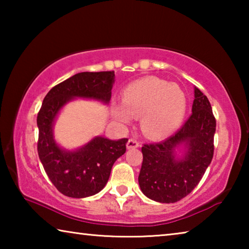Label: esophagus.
<instances>
[{
  "mask_svg": "<svg viewBox=\"0 0 249 249\" xmlns=\"http://www.w3.org/2000/svg\"><path fill=\"white\" fill-rule=\"evenodd\" d=\"M140 146V142L134 140V138H129L128 142H127V148H137V147Z\"/></svg>",
  "mask_w": 249,
  "mask_h": 249,
  "instance_id": "esophagus-1",
  "label": "esophagus"
}]
</instances>
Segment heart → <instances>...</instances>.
<instances>
[{
	"label": "heart",
	"mask_w": 249,
	"mask_h": 249,
	"mask_svg": "<svg viewBox=\"0 0 249 249\" xmlns=\"http://www.w3.org/2000/svg\"><path fill=\"white\" fill-rule=\"evenodd\" d=\"M123 107H114L113 113L121 123L141 116V128L149 138L169 136L181 124L187 111V96L177 84L157 77L137 80L122 94Z\"/></svg>",
	"instance_id": "1"
}]
</instances>
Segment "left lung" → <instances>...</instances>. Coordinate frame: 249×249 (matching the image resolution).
<instances>
[{"label":"left lung","mask_w":249,"mask_h":249,"mask_svg":"<svg viewBox=\"0 0 249 249\" xmlns=\"http://www.w3.org/2000/svg\"><path fill=\"white\" fill-rule=\"evenodd\" d=\"M216 121L210 101L195 88L192 114L178 132L157 144L142 147V163L138 183L142 192L160 203H175L187 196L212 161ZM185 147L182 159L175 149Z\"/></svg>","instance_id":"left-lung-1"}]
</instances>
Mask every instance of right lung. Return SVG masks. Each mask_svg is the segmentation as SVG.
<instances>
[{"label": "right lung", "mask_w": 249, "mask_h": 249, "mask_svg": "<svg viewBox=\"0 0 249 249\" xmlns=\"http://www.w3.org/2000/svg\"><path fill=\"white\" fill-rule=\"evenodd\" d=\"M114 77V71L74 74L48 92L37 115L39 159L57 190L69 197L81 199L102 190L116 159L125 154L128 140L111 141L98 136L77 150H66L54 141L53 122L62 107L74 98L107 104Z\"/></svg>", "instance_id": "add662e5"}]
</instances>
